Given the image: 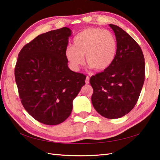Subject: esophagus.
Returning <instances> with one entry per match:
<instances>
[{
	"label": "esophagus",
	"instance_id": "34e87169",
	"mask_svg": "<svg viewBox=\"0 0 160 160\" xmlns=\"http://www.w3.org/2000/svg\"><path fill=\"white\" fill-rule=\"evenodd\" d=\"M85 83L86 84H89V76H87L86 80H85Z\"/></svg>",
	"mask_w": 160,
	"mask_h": 160
}]
</instances>
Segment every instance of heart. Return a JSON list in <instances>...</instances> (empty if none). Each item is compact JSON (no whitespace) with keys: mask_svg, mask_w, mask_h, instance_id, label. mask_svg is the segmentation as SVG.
I'll return each instance as SVG.
<instances>
[{"mask_svg":"<svg viewBox=\"0 0 160 160\" xmlns=\"http://www.w3.org/2000/svg\"><path fill=\"white\" fill-rule=\"evenodd\" d=\"M117 50V42L113 33L101 28H89L75 36L73 46H68L64 55L73 71H78L84 64V55L89 68L104 71L114 62Z\"/></svg>","mask_w":160,"mask_h":160,"instance_id":"1","label":"heart"}]
</instances>
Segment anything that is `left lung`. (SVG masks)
<instances>
[{
  "label": "left lung",
  "instance_id": "obj_1",
  "mask_svg": "<svg viewBox=\"0 0 160 160\" xmlns=\"http://www.w3.org/2000/svg\"><path fill=\"white\" fill-rule=\"evenodd\" d=\"M117 42V55L110 67L90 78L92 102L98 114L110 119L123 117L138 101L145 78L142 49L132 37L109 24Z\"/></svg>",
  "mask_w": 160,
  "mask_h": 160
}]
</instances>
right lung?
Wrapping results in <instances>:
<instances>
[{
    "label": "right lung",
    "mask_w": 160,
    "mask_h": 160,
    "mask_svg": "<svg viewBox=\"0 0 160 160\" xmlns=\"http://www.w3.org/2000/svg\"><path fill=\"white\" fill-rule=\"evenodd\" d=\"M68 28L49 31L25 45L15 67V80L22 105L39 122L55 126L64 122L86 76L68 67L64 55Z\"/></svg>",
    "instance_id": "1"
}]
</instances>
